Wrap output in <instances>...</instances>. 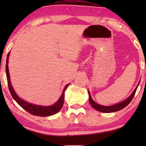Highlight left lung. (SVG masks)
<instances>
[{
	"label": "left lung",
	"instance_id": "left-lung-1",
	"mask_svg": "<svg viewBox=\"0 0 146 146\" xmlns=\"http://www.w3.org/2000/svg\"><path fill=\"white\" fill-rule=\"evenodd\" d=\"M139 84H138V85H137V86H139ZM137 86L135 88L134 91H133V93L130 95V96L127 98L126 100H125L124 101L121 102L119 103V104H117L110 106H104L98 104L96 103L95 102H94L93 100L92 99L90 92H88L89 102H90V104L92 105V106L94 108L95 110H98V111H101V112H105V113L114 112V111H117L120 110H122L123 108H124L125 106H127L129 104V102L131 101V100L133 99V96H134L135 92H136V90L137 88Z\"/></svg>",
	"mask_w": 146,
	"mask_h": 146
}]
</instances>
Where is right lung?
<instances>
[{"instance_id":"add662e5","label":"right lung","mask_w":146,"mask_h":146,"mask_svg":"<svg viewBox=\"0 0 146 146\" xmlns=\"http://www.w3.org/2000/svg\"><path fill=\"white\" fill-rule=\"evenodd\" d=\"M9 52L7 55V64H6V74H7V82L8 86H9V88L11 92L12 96H13V99L23 108V109H25L26 111H27L28 112H29L31 114L34 115H38V116H49V115H52L55 114L57 112L60 110V109L62 107L64 100V92L66 90L67 87L68 86V84L66 86L64 91L62 92V94L60 98V99L57 101V102H56L53 106H38L32 104L28 103L27 102L23 100L20 98L17 95V94L15 93V90L13 88L12 86L11 81H10V76H9V67H8V62H9Z\"/></svg>"}]
</instances>
